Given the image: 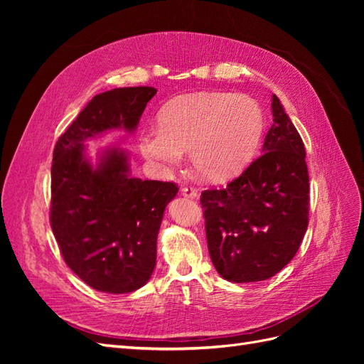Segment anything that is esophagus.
Wrapping results in <instances>:
<instances>
[{"mask_svg":"<svg viewBox=\"0 0 364 364\" xmlns=\"http://www.w3.org/2000/svg\"><path fill=\"white\" fill-rule=\"evenodd\" d=\"M182 194L185 197H191V199H196V197L199 196V191H197L193 185H185L182 188Z\"/></svg>","mask_w":364,"mask_h":364,"instance_id":"esophagus-1","label":"esophagus"}]
</instances>
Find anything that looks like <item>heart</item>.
<instances>
[{
  "instance_id": "heart-1",
  "label": "heart",
  "mask_w": 364,
  "mask_h": 364,
  "mask_svg": "<svg viewBox=\"0 0 364 364\" xmlns=\"http://www.w3.org/2000/svg\"><path fill=\"white\" fill-rule=\"evenodd\" d=\"M264 115L247 95L203 92L176 98L159 114V127L141 134L142 155L162 168L179 164L190 150L194 170L203 179L222 182L237 174L255 153Z\"/></svg>"
}]
</instances>
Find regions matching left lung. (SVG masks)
Segmentation results:
<instances>
[{"label": "left lung", "mask_w": 364, "mask_h": 364, "mask_svg": "<svg viewBox=\"0 0 364 364\" xmlns=\"http://www.w3.org/2000/svg\"><path fill=\"white\" fill-rule=\"evenodd\" d=\"M262 153L238 178L200 196L209 257L230 282L272 278L296 255L308 228L304 141L278 97Z\"/></svg>", "instance_id": "1"}]
</instances>
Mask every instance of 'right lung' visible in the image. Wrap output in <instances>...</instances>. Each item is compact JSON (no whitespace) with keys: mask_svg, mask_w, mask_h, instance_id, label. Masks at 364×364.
<instances>
[{"mask_svg":"<svg viewBox=\"0 0 364 364\" xmlns=\"http://www.w3.org/2000/svg\"><path fill=\"white\" fill-rule=\"evenodd\" d=\"M155 94L135 86L95 95L54 146L50 225L67 266L98 291L130 293L150 279L164 209L179 186L129 178L118 150L92 168L82 142L109 129L134 130Z\"/></svg>","mask_w":364,"mask_h":364,"instance_id":"add662e5","label":"right lung"}]
</instances>
